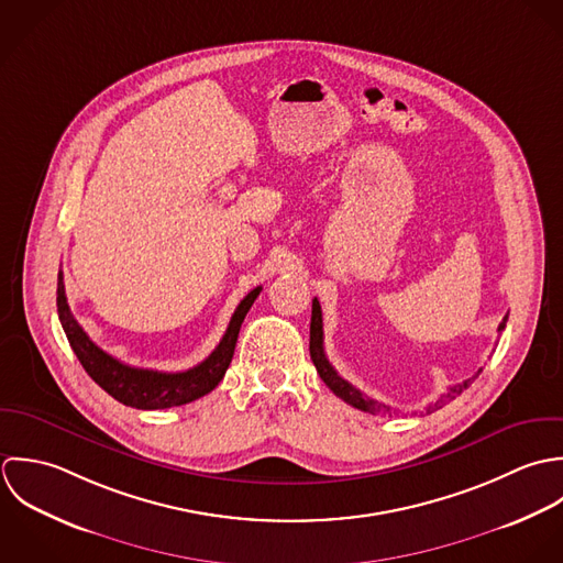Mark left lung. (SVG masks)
Listing matches in <instances>:
<instances>
[{
	"mask_svg": "<svg viewBox=\"0 0 563 563\" xmlns=\"http://www.w3.org/2000/svg\"><path fill=\"white\" fill-rule=\"evenodd\" d=\"M507 318H509V316L503 318L498 331H503V329L507 327ZM309 350H311V358H313V365H316L320 378L329 385V389H331L335 396H339L343 402H347V405H352V407H356V409H361V411H367V413H389V411H391L387 405H380V402H376V400L363 396L356 387H352L345 378H341L338 374V369L329 363L327 352H324L322 307H320L318 298L313 300V311H311V341H309ZM478 374H481V369H478L472 378H467V380H463V383H459V385H452L449 391L435 402V407H440V405H444V402H449V400H454L463 389H467V387L472 385V380H474ZM431 409H433V407H429V411H431Z\"/></svg>",
	"mask_w": 563,
	"mask_h": 563,
	"instance_id": "left-lung-1",
	"label": "left lung"
}]
</instances>
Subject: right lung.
<instances>
[{"mask_svg": "<svg viewBox=\"0 0 563 563\" xmlns=\"http://www.w3.org/2000/svg\"><path fill=\"white\" fill-rule=\"evenodd\" d=\"M261 289L263 287L252 289L239 302L220 345L202 363H198L196 367L185 369V372H158V369L132 367V365L117 361L100 345H96L82 331V327L76 322L71 309L67 305L63 272H58L56 307H58V320L63 324V331L69 339V345L74 347L78 361L87 369V374L121 405L143 409V411H154V409H169V407H180V405L194 402L220 385V380L224 378L225 369L232 361L243 318L250 311V307L254 305V300L258 298Z\"/></svg>", "mask_w": 563, "mask_h": 563, "instance_id": "obj_1", "label": "right lung"}]
</instances>
